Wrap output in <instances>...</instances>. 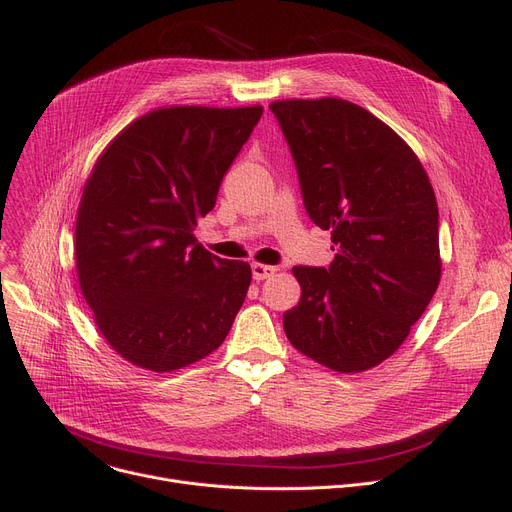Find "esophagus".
<instances>
[{
	"label": "esophagus",
	"mask_w": 512,
	"mask_h": 512,
	"mask_svg": "<svg viewBox=\"0 0 512 512\" xmlns=\"http://www.w3.org/2000/svg\"><path fill=\"white\" fill-rule=\"evenodd\" d=\"M251 272H253V278L259 282V280H267V278H272L278 270L276 267H272V265H263V263H253L251 265Z\"/></svg>",
	"instance_id": "esophagus-1"
}]
</instances>
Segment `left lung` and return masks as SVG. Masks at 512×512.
<instances>
[{
    "label": "left lung",
    "instance_id": "1",
    "mask_svg": "<svg viewBox=\"0 0 512 512\" xmlns=\"http://www.w3.org/2000/svg\"><path fill=\"white\" fill-rule=\"evenodd\" d=\"M297 166L307 215L332 230L328 267L297 265L290 344L340 373L386 361L440 284L438 203L411 147L363 107L336 99L270 103Z\"/></svg>",
    "mask_w": 512,
    "mask_h": 512
}]
</instances>
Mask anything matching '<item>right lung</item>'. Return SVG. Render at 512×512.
<instances>
[{
    "label": "right lung",
    "instance_id": "obj_1",
    "mask_svg": "<svg viewBox=\"0 0 512 512\" xmlns=\"http://www.w3.org/2000/svg\"><path fill=\"white\" fill-rule=\"evenodd\" d=\"M261 114L161 107L95 164L76 218V272L99 332L126 361L174 371L228 336L251 265L211 255L193 232Z\"/></svg>",
    "mask_w": 512,
    "mask_h": 512
}]
</instances>
